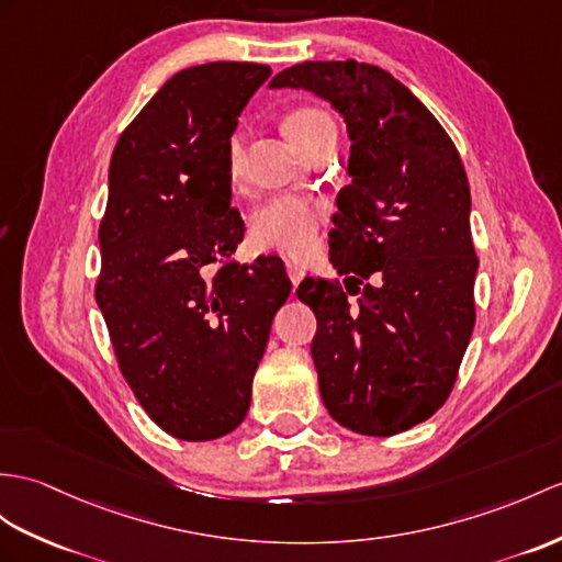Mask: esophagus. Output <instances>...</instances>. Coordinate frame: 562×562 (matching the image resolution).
<instances>
[{"label": "esophagus", "mask_w": 562, "mask_h": 562, "mask_svg": "<svg viewBox=\"0 0 562 562\" xmlns=\"http://www.w3.org/2000/svg\"><path fill=\"white\" fill-rule=\"evenodd\" d=\"M285 271H289V279H291L293 285H297L300 281L305 279V269L300 267L297 262H285Z\"/></svg>", "instance_id": "obj_1"}]
</instances>
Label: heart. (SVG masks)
Masks as SVG:
<instances>
[{
    "mask_svg": "<svg viewBox=\"0 0 562 562\" xmlns=\"http://www.w3.org/2000/svg\"><path fill=\"white\" fill-rule=\"evenodd\" d=\"M283 126L305 153H312L328 138H336V121L314 104L291 109L283 119ZM243 153L245 135L234 131L226 140V171L231 181H238L243 173ZM324 216L326 204L322 200L297 195L271 198L252 214V238L262 248H273L291 257H307L317 248Z\"/></svg>",
    "mask_w": 562,
    "mask_h": 562,
    "instance_id": "heart-1",
    "label": "heart"
}]
</instances>
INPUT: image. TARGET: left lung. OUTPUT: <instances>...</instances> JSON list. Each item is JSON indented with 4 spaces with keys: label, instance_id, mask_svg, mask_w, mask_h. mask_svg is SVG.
Returning <instances> with one entry per match:
<instances>
[{
    "label": "left lung",
    "instance_id": "1",
    "mask_svg": "<svg viewBox=\"0 0 562 562\" xmlns=\"http://www.w3.org/2000/svg\"><path fill=\"white\" fill-rule=\"evenodd\" d=\"M271 88L334 104L350 135V183L328 234L338 279H305L312 360L338 424L393 436L429 419L456 386L476 310L470 183L456 143L401 80L364 61H305ZM355 294L358 301H348Z\"/></svg>",
    "mask_w": 562,
    "mask_h": 562
}]
</instances>
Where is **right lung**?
<instances>
[{"label":"right lung","instance_id":"right-lung-1","mask_svg":"<svg viewBox=\"0 0 562 562\" xmlns=\"http://www.w3.org/2000/svg\"><path fill=\"white\" fill-rule=\"evenodd\" d=\"M271 76L267 64L212 61L171 76L109 164L94 300L123 379L157 427L212 441L248 415L271 319L291 295L279 257L234 259L226 140Z\"/></svg>","mask_w":562,"mask_h":562}]
</instances>
